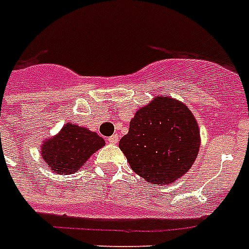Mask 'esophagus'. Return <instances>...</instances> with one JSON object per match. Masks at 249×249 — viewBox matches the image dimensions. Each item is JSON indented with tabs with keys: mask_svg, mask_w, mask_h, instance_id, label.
Returning <instances> with one entry per match:
<instances>
[{
	"mask_svg": "<svg viewBox=\"0 0 249 249\" xmlns=\"http://www.w3.org/2000/svg\"><path fill=\"white\" fill-rule=\"evenodd\" d=\"M111 144H116L117 142H119V137L116 136V134H113V136L108 137V140H107Z\"/></svg>",
	"mask_w": 249,
	"mask_h": 249,
	"instance_id": "esophagus-1",
	"label": "esophagus"
}]
</instances>
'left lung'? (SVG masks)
Here are the masks:
<instances>
[{
  "label": "left lung",
  "instance_id": "1",
  "mask_svg": "<svg viewBox=\"0 0 249 249\" xmlns=\"http://www.w3.org/2000/svg\"><path fill=\"white\" fill-rule=\"evenodd\" d=\"M119 147L138 176L154 185H169L193 166L200 132L187 106L155 97L137 111Z\"/></svg>",
  "mask_w": 249,
  "mask_h": 249
}]
</instances>
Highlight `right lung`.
I'll return each instance as SVG.
<instances>
[{
  "label": "right lung",
  "instance_id": "1",
  "mask_svg": "<svg viewBox=\"0 0 249 249\" xmlns=\"http://www.w3.org/2000/svg\"><path fill=\"white\" fill-rule=\"evenodd\" d=\"M103 146L105 140L97 133L68 123L55 137L42 143L41 156L53 172L72 174Z\"/></svg>",
  "mask_w": 249,
  "mask_h": 249
}]
</instances>
